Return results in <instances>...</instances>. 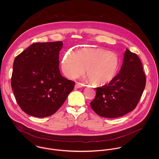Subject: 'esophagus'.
Segmentation results:
<instances>
[{
    "instance_id": "34e87169",
    "label": "esophagus",
    "mask_w": 159,
    "mask_h": 159,
    "mask_svg": "<svg viewBox=\"0 0 159 159\" xmlns=\"http://www.w3.org/2000/svg\"><path fill=\"white\" fill-rule=\"evenodd\" d=\"M83 84L81 83H79V82H77L76 84H75V88H76V89H79V88H83Z\"/></svg>"
}]
</instances>
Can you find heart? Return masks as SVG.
Segmentation results:
<instances>
[{"mask_svg":"<svg viewBox=\"0 0 159 159\" xmlns=\"http://www.w3.org/2000/svg\"><path fill=\"white\" fill-rule=\"evenodd\" d=\"M119 66L118 56L102 48H83L75 52L68 51L63 59L62 68L71 78L86 76L92 84L102 86L115 77Z\"/></svg>","mask_w":159,"mask_h":159,"instance_id":"1","label":"heart"}]
</instances>
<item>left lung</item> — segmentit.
<instances>
[{
	"label": "left lung",
	"instance_id": "left-lung-1",
	"mask_svg": "<svg viewBox=\"0 0 159 159\" xmlns=\"http://www.w3.org/2000/svg\"><path fill=\"white\" fill-rule=\"evenodd\" d=\"M146 80L139 58L127 49L119 73L108 84L95 88L92 109L108 118L120 117L133 111L142 96Z\"/></svg>",
	"mask_w": 159,
	"mask_h": 159
}]
</instances>
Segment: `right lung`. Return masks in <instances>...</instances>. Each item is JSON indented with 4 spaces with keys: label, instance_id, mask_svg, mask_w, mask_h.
Segmentation results:
<instances>
[{
    "label": "right lung",
    "instance_id": "add662e5",
    "mask_svg": "<svg viewBox=\"0 0 159 159\" xmlns=\"http://www.w3.org/2000/svg\"><path fill=\"white\" fill-rule=\"evenodd\" d=\"M62 46V42L33 43L15 59L11 86L18 105L28 115H52L74 88L75 82L60 73Z\"/></svg>",
    "mask_w": 159,
    "mask_h": 159
}]
</instances>
